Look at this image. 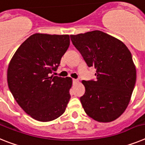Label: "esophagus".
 I'll return each instance as SVG.
<instances>
[{
  "label": "esophagus",
  "instance_id": "esophagus-1",
  "mask_svg": "<svg viewBox=\"0 0 145 145\" xmlns=\"http://www.w3.org/2000/svg\"><path fill=\"white\" fill-rule=\"evenodd\" d=\"M78 80H76V79H73V82L74 83H77L78 82Z\"/></svg>",
  "mask_w": 145,
  "mask_h": 145
}]
</instances>
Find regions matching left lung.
I'll use <instances>...</instances> for the list:
<instances>
[{"label": "left lung", "mask_w": 145, "mask_h": 145, "mask_svg": "<svg viewBox=\"0 0 145 145\" xmlns=\"http://www.w3.org/2000/svg\"><path fill=\"white\" fill-rule=\"evenodd\" d=\"M70 37L88 66L96 69L95 81H82L83 109L95 121H114L128 107L137 80L131 52L120 40L100 31Z\"/></svg>", "instance_id": "1"}]
</instances>
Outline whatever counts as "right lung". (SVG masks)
Returning <instances> with one entry per match:
<instances>
[{"label": "right lung", "instance_id": "right-lung-1", "mask_svg": "<svg viewBox=\"0 0 145 145\" xmlns=\"http://www.w3.org/2000/svg\"><path fill=\"white\" fill-rule=\"evenodd\" d=\"M69 45V35L35 33L19 46L10 60V91L20 107L38 121L61 116L71 99L72 79L50 76Z\"/></svg>", "mask_w": 145, "mask_h": 145}]
</instances>
